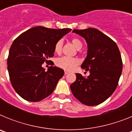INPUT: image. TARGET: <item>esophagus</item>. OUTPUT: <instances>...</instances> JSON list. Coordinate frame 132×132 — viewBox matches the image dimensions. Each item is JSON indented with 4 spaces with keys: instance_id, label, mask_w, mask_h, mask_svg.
<instances>
[{
    "instance_id": "34e87169",
    "label": "esophagus",
    "mask_w": 132,
    "mask_h": 132,
    "mask_svg": "<svg viewBox=\"0 0 132 132\" xmlns=\"http://www.w3.org/2000/svg\"><path fill=\"white\" fill-rule=\"evenodd\" d=\"M69 73V72H67V71H65V75H67Z\"/></svg>"
}]
</instances>
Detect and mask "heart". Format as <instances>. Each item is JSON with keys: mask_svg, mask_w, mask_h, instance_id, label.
Returning <instances> with one entry per match:
<instances>
[{"mask_svg": "<svg viewBox=\"0 0 132 132\" xmlns=\"http://www.w3.org/2000/svg\"><path fill=\"white\" fill-rule=\"evenodd\" d=\"M72 44L78 50H80L82 47V44L80 39L77 38H73L71 39ZM63 47V40L59 39L55 45V52L57 53H59L61 52ZM79 63V61L76 58L68 57H62L58 58L56 60V65L58 67L63 69L66 71H72L74 69L75 67Z\"/></svg>", "mask_w": 132, "mask_h": 132, "instance_id": "b5f03b06", "label": "heart"}]
</instances>
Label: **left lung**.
Segmentation results:
<instances>
[{
	"label": "left lung",
	"instance_id": "left-lung-1",
	"mask_svg": "<svg viewBox=\"0 0 132 132\" xmlns=\"http://www.w3.org/2000/svg\"><path fill=\"white\" fill-rule=\"evenodd\" d=\"M87 44V55L81 68L89 71L85 78L76 73V80L70 88L74 96L87 106H96L114 92L122 71V61L118 45L112 39L95 28L73 30Z\"/></svg>",
	"mask_w": 132,
	"mask_h": 132
}]
</instances>
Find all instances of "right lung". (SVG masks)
Returning <instances> with one entry per match:
<instances>
[{"mask_svg":"<svg viewBox=\"0 0 132 132\" xmlns=\"http://www.w3.org/2000/svg\"><path fill=\"white\" fill-rule=\"evenodd\" d=\"M71 30L34 27L14 41L7 68L14 89L24 100L38 102L53 92L64 71L51 66L45 71L42 64L54 55L55 44Z\"/></svg>","mask_w":132,"mask_h":132,"instance_id":"obj_1","label":"right lung"}]
</instances>
